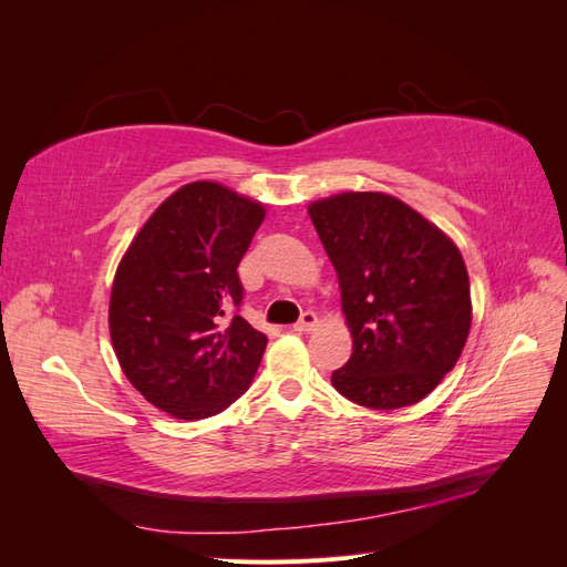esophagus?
<instances>
[{
  "label": "esophagus",
  "instance_id": "obj_1",
  "mask_svg": "<svg viewBox=\"0 0 567 567\" xmlns=\"http://www.w3.org/2000/svg\"><path fill=\"white\" fill-rule=\"evenodd\" d=\"M315 326H317V315L307 310V312L300 315V319H298V323L293 326V329H296V331H312Z\"/></svg>",
  "mask_w": 567,
  "mask_h": 567
}]
</instances>
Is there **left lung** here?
I'll return each mask as SVG.
<instances>
[{"instance_id": "1", "label": "left lung", "mask_w": 567, "mask_h": 567, "mask_svg": "<svg viewBox=\"0 0 567 567\" xmlns=\"http://www.w3.org/2000/svg\"><path fill=\"white\" fill-rule=\"evenodd\" d=\"M310 217L352 333V357L333 371V388L369 409L421 402L454 369L471 331L458 248L388 194H338L312 203Z\"/></svg>"}]
</instances>
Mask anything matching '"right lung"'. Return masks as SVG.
Returning a JSON list of instances; mask_svg holds the SVG:
<instances>
[{
	"instance_id": "obj_1",
	"label": "right lung",
	"mask_w": 567,
	"mask_h": 567,
	"mask_svg": "<svg viewBox=\"0 0 567 567\" xmlns=\"http://www.w3.org/2000/svg\"><path fill=\"white\" fill-rule=\"evenodd\" d=\"M265 208L215 182L165 198L120 260L109 307L127 381L169 416L225 411L250 388L267 336L238 315V262Z\"/></svg>"
}]
</instances>
